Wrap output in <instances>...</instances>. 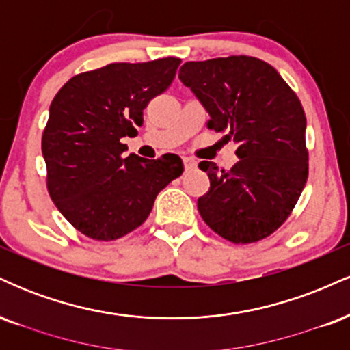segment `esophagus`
I'll return each instance as SVG.
<instances>
[{
	"label": "esophagus",
	"mask_w": 350,
	"mask_h": 350,
	"mask_svg": "<svg viewBox=\"0 0 350 350\" xmlns=\"http://www.w3.org/2000/svg\"><path fill=\"white\" fill-rule=\"evenodd\" d=\"M183 163H184V167H186V171L192 170V167L196 166V161H194V159H191V158H183Z\"/></svg>",
	"instance_id": "1"
}]
</instances>
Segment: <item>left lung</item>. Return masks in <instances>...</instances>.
Instances as JSON below:
<instances>
[{
  "mask_svg": "<svg viewBox=\"0 0 350 350\" xmlns=\"http://www.w3.org/2000/svg\"><path fill=\"white\" fill-rule=\"evenodd\" d=\"M179 79L206 108L207 126L237 144L230 171L199 164L211 179L200 217L234 243L265 239L288 219L308 179L301 102L275 67L248 55L186 62Z\"/></svg>",
  "mask_w": 350,
  "mask_h": 350,
  "instance_id": "left-lung-1",
  "label": "left lung"
}]
</instances>
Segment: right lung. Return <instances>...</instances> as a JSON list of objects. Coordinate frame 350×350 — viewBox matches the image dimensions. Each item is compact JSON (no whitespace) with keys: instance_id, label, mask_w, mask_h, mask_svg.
Here are the masks:
<instances>
[{"instance_id":"obj_1","label":"right lung","mask_w":350,"mask_h":350,"mask_svg":"<svg viewBox=\"0 0 350 350\" xmlns=\"http://www.w3.org/2000/svg\"><path fill=\"white\" fill-rule=\"evenodd\" d=\"M178 57L116 62L75 75L57 92L42 135L47 189L60 214L95 240H115L150 215L159 191L184 171L178 154L122 158L120 139L176 75Z\"/></svg>"}]
</instances>
